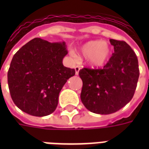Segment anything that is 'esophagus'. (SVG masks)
I'll list each match as a JSON object with an SVG mask.
<instances>
[{
  "mask_svg": "<svg viewBox=\"0 0 149 149\" xmlns=\"http://www.w3.org/2000/svg\"><path fill=\"white\" fill-rule=\"evenodd\" d=\"M79 70H80V66H79V65H77V66L75 67V71H76V75H78V74H79Z\"/></svg>",
  "mask_w": 149,
  "mask_h": 149,
  "instance_id": "34e87169",
  "label": "esophagus"
}]
</instances>
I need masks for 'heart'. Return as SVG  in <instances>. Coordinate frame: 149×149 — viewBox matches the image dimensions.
I'll list each match as a JSON object with an SVG mask.
<instances>
[{"label":"heart","mask_w":149,"mask_h":149,"mask_svg":"<svg viewBox=\"0 0 149 149\" xmlns=\"http://www.w3.org/2000/svg\"><path fill=\"white\" fill-rule=\"evenodd\" d=\"M112 52L111 45L100 40L89 41L78 50L79 56L86 58L87 64L92 67H102L106 65L112 56Z\"/></svg>","instance_id":"1"}]
</instances>
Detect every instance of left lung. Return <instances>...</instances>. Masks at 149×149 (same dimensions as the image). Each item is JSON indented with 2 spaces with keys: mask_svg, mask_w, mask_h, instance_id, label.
<instances>
[{
  "mask_svg": "<svg viewBox=\"0 0 149 149\" xmlns=\"http://www.w3.org/2000/svg\"><path fill=\"white\" fill-rule=\"evenodd\" d=\"M113 52L103 69L84 68L80 99L87 110L98 114L119 111L134 96L139 77L136 55L124 41L110 39Z\"/></svg>",
  "mask_w": 149,
  "mask_h": 149,
  "instance_id": "1",
  "label": "left lung"
}]
</instances>
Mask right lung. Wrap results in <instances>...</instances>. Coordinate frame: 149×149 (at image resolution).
<instances>
[{
  "mask_svg": "<svg viewBox=\"0 0 149 149\" xmlns=\"http://www.w3.org/2000/svg\"><path fill=\"white\" fill-rule=\"evenodd\" d=\"M65 43L40 38L22 46L13 56L8 72L10 97L22 111L36 117L55 111L58 94L75 70L65 67Z\"/></svg>",
  "mask_w": 149,
  "mask_h": 149,
  "instance_id": "1",
  "label": "right lung"
}]
</instances>
